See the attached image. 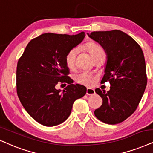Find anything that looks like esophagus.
<instances>
[{"instance_id": "esophagus-1", "label": "esophagus", "mask_w": 153, "mask_h": 153, "mask_svg": "<svg viewBox=\"0 0 153 153\" xmlns=\"http://www.w3.org/2000/svg\"><path fill=\"white\" fill-rule=\"evenodd\" d=\"M95 93V92H94V90L92 88H88L87 89V91H86V94H88V95H92V94H94Z\"/></svg>"}]
</instances>
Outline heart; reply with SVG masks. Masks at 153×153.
Here are the masks:
<instances>
[{"label": "heart", "instance_id": "heart-1", "mask_svg": "<svg viewBox=\"0 0 153 153\" xmlns=\"http://www.w3.org/2000/svg\"><path fill=\"white\" fill-rule=\"evenodd\" d=\"M82 48L90 53V55L93 60L98 56H100L105 55L103 48L99 44L94 43V42H88L85 45H83ZM78 53V49L77 48H73L67 53L65 58V64H66L68 68L72 69L74 68L75 59H76ZM75 81L81 85H84L86 86H91L94 84V78L93 75L90 74V73L82 72L75 77Z\"/></svg>", "mask_w": 153, "mask_h": 153}]
</instances>
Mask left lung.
<instances>
[{"mask_svg":"<svg viewBox=\"0 0 153 153\" xmlns=\"http://www.w3.org/2000/svg\"><path fill=\"white\" fill-rule=\"evenodd\" d=\"M98 42L107 55L102 83L109 81L106 92H95L102 99L94 115L102 122L117 124L136 111L147 85L146 61L142 49L133 39L120 30L93 32L88 34Z\"/></svg>","mask_w":153,"mask_h":153,"instance_id":"1","label":"left lung"}]
</instances>
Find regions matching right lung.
<instances>
[{
    "label": "right lung",
    "mask_w": 153,
    "mask_h": 153,
    "mask_svg": "<svg viewBox=\"0 0 153 153\" xmlns=\"http://www.w3.org/2000/svg\"><path fill=\"white\" fill-rule=\"evenodd\" d=\"M84 32L76 35L42 34L29 42L18 60L17 93L27 113L38 123L54 126L65 121L77 99L86 94L85 86L73 85L68 75L65 58L68 52L84 39ZM59 82L69 85L61 92Z\"/></svg>",
    "instance_id": "1"
}]
</instances>
